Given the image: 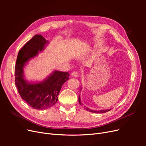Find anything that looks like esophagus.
<instances>
[{"mask_svg":"<svg viewBox=\"0 0 146 146\" xmlns=\"http://www.w3.org/2000/svg\"><path fill=\"white\" fill-rule=\"evenodd\" d=\"M71 74H72V76L73 77H78L79 76L78 73L77 72H76V71H74V72H72Z\"/></svg>","mask_w":146,"mask_h":146,"instance_id":"1","label":"esophagus"}]
</instances>
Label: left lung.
Listing matches in <instances>:
<instances>
[{"instance_id": "8db88e82", "label": "left lung", "mask_w": 146, "mask_h": 146, "mask_svg": "<svg viewBox=\"0 0 146 146\" xmlns=\"http://www.w3.org/2000/svg\"><path fill=\"white\" fill-rule=\"evenodd\" d=\"M78 102H79V104H80L81 105H83V104H82V102H81V100H80V96H79V98H78ZM84 107H85L84 108H85L86 110H87V111H90V112H91V113H104L108 112V111H110V110H111V109H110V110H99V111H95V110H91V109H90V108H88L85 107V106H84Z\"/></svg>"}]
</instances>
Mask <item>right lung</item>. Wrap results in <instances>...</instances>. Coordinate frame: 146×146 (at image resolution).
Instances as JSON below:
<instances>
[{
  "instance_id": "add662e5",
  "label": "right lung",
  "mask_w": 146,
  "mask_h": 146,
  "mask_svg": "<svg viewBox=\"0 0 146 146\" xmlns=\"http://www.w3.org/2000/svg\"><path fill=\"white\" fill-rule=\"evenodd\" d=\"M48 43L41 35H35L19 51L15 68V85L21 98L31 107L46 110L52 107L58 100L63 84L68 80V72L54 71L45 81L29 83L23 77L24 66L27 61L37 55Z\"/></svg>"
}]
</instances>
